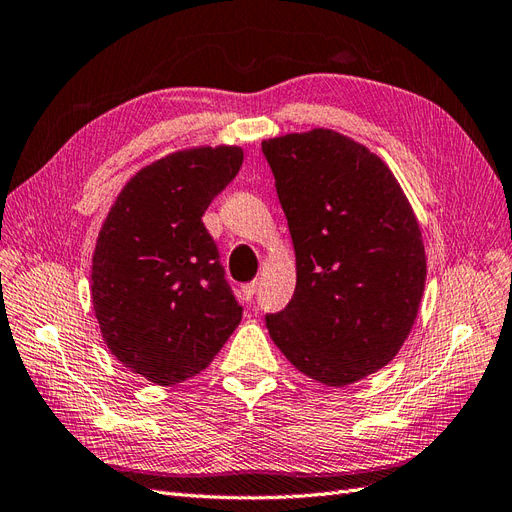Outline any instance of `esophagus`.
<instances>
[{"label": "esophagus", "instance_id": "34e87169", "mask_svg": "<svg viewBox=\"0 0 512 512\" xmlns=\"http://www.w3.org/2000/svg\"><path fill=\"white\" fill-rule=\"evenodd\" d=\"M257 281H251V283H246V285H242V296H244V300H253V296L257 294Z\"/></svg>", "mask_w": 512, "mask_h": 512}]
</instances>
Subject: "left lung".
Returning a JSON list of instances; mask_svg holds the SVG:
<instances>
[{"instance_id":"8db88e82","label":"left lung","mask_w":512,"mask_h":512,"mask_svg":"<svg viewBox=\"0 0 512 512\" xmlns=\"http://www.w3.org/2000/svg\"><path fill=\"white\" fill-rule=\"evenodd\" d=\"M296 251V291L266 315L298 371L347 386L397 356L427 261L412 206L364 145L317 128L261 143Z\"/></svg>"}]
</instances>
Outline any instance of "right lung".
I'll return each instance as SVG.
<instances>
[{
    "label": "right lung",
    "instance_id": "add662e5",
    "mask_svg": "<svg viewBox=\"0 0 512 512\" xmlns=\"http://www.w3.org/2000/svg\"><path fill=\"white\" fill-rule=\"evenodd\" d=\"M242 150L175 152L122 188L94 251L92 304L111 354L158 386L197 375L242 306L201 216L236 178Z\"/></svg>",
    "mask_w": 512,
    "mask_h": 512
}]
</instances>
